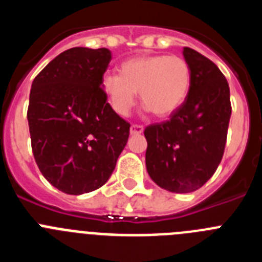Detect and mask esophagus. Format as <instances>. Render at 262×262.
Here are the masks:
<instances>
[{
    "mask_svg": "<svg viewBox=\"0 0 262 262\" xmlns=\"http://www.w3.org/2000/svg\"><path fill=\"white\" fill-rule=\"evenodd\" d=\"M143 131H144V128H143V126H140V124H133L131 128H129L131 135H140V134H143Z\"/></svg>",
    "mask_w": 262,
    "mask_h": 262,
    "instance_id": "34e87169",
    "label": "esophagus"
}]
</instances>
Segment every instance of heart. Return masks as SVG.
Instances as JSON below:
<instances>
[{
	"label": "heart",
	"instance_id": "b5f03b06",
	"mask_svg": "<svg viewBox=\"0 0 262 262\" xmlns=\"http://www.w3.org/2000/svg\"><path fill=\"white\" fill-rule=\"evenodd\" d=\"M191 81L190 67L176 55H140L123 61L119 75H106L102 80L111 108L126 117L136 103H142L156 117L174 113L186 98Z\"/></svg>",
	"mask_w": 262,
	"mask_h": 262
}]
</instances>
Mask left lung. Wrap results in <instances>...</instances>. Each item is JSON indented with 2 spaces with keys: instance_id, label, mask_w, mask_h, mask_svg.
Listing matches in <instances>:
<instances>
[{
  "instance_id": "obj_1",
  "label": "left lung",
  "mask_w": 262,
  "mask_h": 262,
  "mask_svg": "<svg viewBox=\"0 0 262 262\" xmlns=\"http://www.w3.org/2000/svg\"><path fill=\"white\" fill-rule=\"evenodd\" d=\"M182 52L191 72L189 93L169 120L144 129L148 174L172 193H190L212 177L223 157L232 111L221 69L191 48Z\"/></svg>"
}]
</instances>
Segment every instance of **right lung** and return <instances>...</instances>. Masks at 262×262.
I'll return each instance as SVG.
<instances>
[{"label": "right lung", "instance_id": "add662e5", "mask_svg": "<svg viewBox=\"0 0 262 262\" xmlns=\"http://www.w3.org/2000/svg\"><path fill=\"white\" fill-rule=\"evenodd\" d=\"M107 48L61 52L34 78L27 108L32 154L60 191L89 193L107 182L129 136V123L111 108L102 80Z\"/></svg>", "mask_w": 262, "mask_h": 262}]
</instances>
